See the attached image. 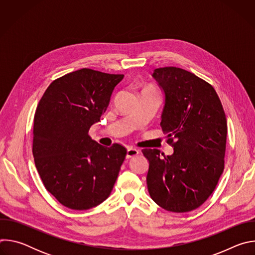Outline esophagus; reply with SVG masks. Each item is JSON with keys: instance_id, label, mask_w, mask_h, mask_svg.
I'll return each instance as SVG.
<instances>
[{"instance_id": "1", "label": "esophagus", "mask_w": 255, "mask_h": 255, "mask_svg": "<svg viewBox=\"0 0 255 255\" xmlns=\"http://www.w3.org/2000/svg\"><path fill=\"white\" fill-rule=\"evenodd\" d=\"M139 153V150L136 148H129L126 153V158H131L133 156H136Z\"/></svg>"}]
</instances>
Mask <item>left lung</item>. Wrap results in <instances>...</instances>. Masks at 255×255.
I'll return each instance as SVG.
<instances>
[{
    "label": "left lung",
    "instance_id": "obj_1",
    "mask_svg": "<svg viewBox=\"0 0 255 255\" xmlns=\"http://www.w3.org/2000/svg\"><path fill=\"white\" fill-rule=\"evenodd\" d=\"M152 77L165 101L160 126L173 154L145 148L151 199L161 208L186 213L203 205L224 170L227 120L215 89L192 72L167 66Z\"/></svg>",
    "mask_w": 255,
    "mask_h": 255
}]
</instances>
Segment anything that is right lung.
I'll list each match as a JSON object with an SVG mask.
<instances>
[{
	"label": "right lung",
	"mask_w": 255,
	"mask_h": 255,
	"mask_svg": "<svg viewBox=\"0 0 255 255\" xmlns=\"http://www.w3.org/2000/svg\"><path fill=\"white\" fill-rule=\"evenodd\" d=\"M124 75L91 68L53 81L36 108L32 152L45 189L64 207L88 210L110 196L127 149L88 134Z\"/></svg>",
	"instance_id": "add662e5"
}]
</instances>
